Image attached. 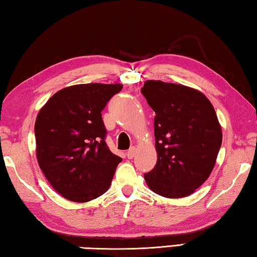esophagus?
<instances>
[{"label":"esophagus","mask_w":257,"mask_h":257,"mask_svg":"<svg viewBox=\"0 0 257 257\" xmlns=\"http://www.w3.org/2000/svg\"><path fill=\"white\" fill-rule=\"evenodd\" d=\"M136 154H137V149L134 147H132L131 149H130L127 152H126V156H127L128 159H132L133 157L136 156Z\"/></svg>","instance_id":"34e87169"}]
</instances>
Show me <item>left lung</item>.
<instances>
[{
	"instance_id": "8db88e82",
	"label": "left lung",
	"mask_w": 257,
	"mask_h": 257,
	"mask_svg": "<svg viewBox=\"0 0 257 257\" xmlns=\"http://www.w3.org/2000/svg\"><path fill=\"white\" fill-rule=\"evenodd\" d=\"M141 92L156 112L157 164L147 185L168 199L191 195L212 173L222 143L212 103L199 90L160 80L146 81Z\"/></svg>"
}]
</instances>
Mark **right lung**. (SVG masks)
Masks as SVG:
<instances>
[{
    "instance_id": "1",
    "label": "right lung",
    "mask_w": 257,
    "mask_h": 257,
    "mask_svg": "<svg viewBox=\"0 0 257 257\" xmlns=\"http://www.w3.org/2000/svg\"><path fill=\"white\" fill-rule=\"evenodd\" d=\"M121 88L120 83L70 85L40 108L36 157L48 183L66 200L84 203L110 186L121 158L106 145L101 110Z\"/></svg>"
}]
</instances>
